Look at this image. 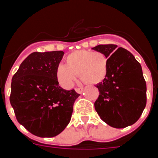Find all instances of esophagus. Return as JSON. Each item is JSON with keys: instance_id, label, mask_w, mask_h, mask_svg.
Wrapping results in <instances>:
<instances>
[{"instance_id": "34e87169", "label": "esophagus", "mask_w": 158, "mask_h": 158, "mask_svg": "<svg viewBox=\"0 0 158 158\" xmlns=\"http://www.w3.org/2000/svg\"><path fill=\"white\" fill-rule=\"evenodd\" d=\"M83 88H77V89H75V91L77 93H79V94H81V93H83Z\"/></svg>"}]
</instances>
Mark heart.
Segmentation results:
<instances>
[{"instance_id":"obj_1","label":"heart","mask_w":158,"mask_h":158,"mask_svg":"<svg viewBox=\"0 0 158 158\" xmlns=\"http://www.w3.org/2000/svg\"><path fill=\"white\" fill-rule=\"evenodd\" d=\"M65 62L57 68L58 81L65 89L72 87L78 74L85 84L96 85L103 81L108 73V58L100 51H76L65 58Z\"/></svg>"}]
</instances>
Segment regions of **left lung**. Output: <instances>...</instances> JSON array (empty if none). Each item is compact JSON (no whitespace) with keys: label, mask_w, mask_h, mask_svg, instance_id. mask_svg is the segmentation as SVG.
I'll return each mask as SVG.
<instances>
[{"label":"left lung","mask_w":158,"mask_h":158,"mask_svg":"<svg viewBox=\"0 0 158 158\" xmlns=\"http://www.w3.org/2000/svg\"><path fill=\"white\" fill-rule=\"evenodd\" d=\"M116 48L114 44L93 48L108 58V73L96 85L100 95L94 106L104 122L124 128L140 118L146 104V84L142 66L133 54L122 47Z\"/></svg>","instance_id":"8db88e82"}]
</instances>
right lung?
Masks as SVG:
<instances>
[{"label":"right lung","instance_id":"obj_1","mask_svg":"<svg viewBox=\"0 0 158 158\" xmlns=\"http://www.w3.org/2000/svg\"><path fill=\"white\" fill-rule=\"evenodd\" d=\"M63 55L62 51L31 53L12 77L10 104L19 123L35 136L59 135L69 124L80 96L58 85L57 68Z\"/></svg>","mask_w":158,"mask_h":158}]
</instances>
